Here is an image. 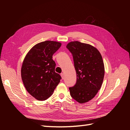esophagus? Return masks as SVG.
<instances>
[{"instance_id": "esophagus-1", "label": "esophagus", "mask_w": 130, "mask_h": 130, "mask_svg": "<svg viewBox=\"0 0 130 130\" xmlns=\"http://www.w3.org/2000/svg\"><path fill=\"white\" fill-rule=\"evenodd\" d=\"M61 77H62V79H64V74H63V73H61Z\"/></svg>"}]
</instances>
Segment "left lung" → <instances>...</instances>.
<instances>
[{"instance_id":"8db88e82","label":"left lung","mask_w":130,"mask_h":130,"mask_svg":"<svg viewBox=\"0 0 130 130\" xmlns=\"http://www.w3.org/2000/svg\"><path fill=\"white\" fill-rule=\"evenodd\" d=\"M72 53L76 72V82L69 87L71 96L83 104L96 95L103 84L105 68L102 56L94 46L78 41L66 46Z\"/></svg>"}]
</instances>
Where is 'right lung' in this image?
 I'll return each instance as SVG.
<instances>
[{"instance_id":"add662e5","label":"right lung","mask_w":130,"mask_h":130,"mask_svg":"<svg viewBox=\"0 0 130 130\" xmlns=\"http://www.w3.org/2000/svg\"><path fill=\"white\" fill-rule=\"evenodd\" d=\"M61 43L46 41L32 47L26 55L21 69L22 81L26 90L38 100H45L53 93L61 76L55 72L53 55Z\"/></svg>"}]
</instances>
